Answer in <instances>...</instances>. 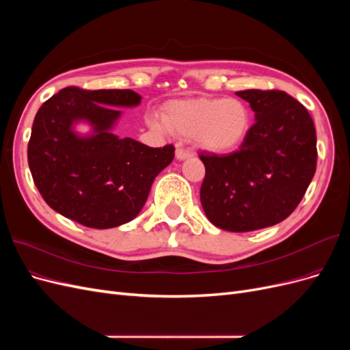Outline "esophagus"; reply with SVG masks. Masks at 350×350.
I'll return each mask as SVG.
<instances>
[{
    "instance_id": "obj_1",
    "label": "esophagus",
    "mask_w": 350,
    "mask_h": 350,
    "mask_svg": "<svg viewBox=\"0 0 350 350\" xmlns=\"http://www.w3.org/2000/svg\"><path fill=\"white\" fill-rule=\"evenodd\" d=\"M191 156H193V153L189 152V150L183 149V147H176V150H175V157L178 159V161H185V159L191 157Z\"/></svg>"
}]
</instances>
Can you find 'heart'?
Wrapping results in <instances>:
<instances>
[{"label":"heart","mask_w":350,"mask_h":350,"mask_svg":"<svg viewBox=\"0 0 350 350\" xmlns=\"http://www.w3.org/2000/svg\"><path fill=\"white\" fill-rule=\"evenodd\" d=\"M162 119L150 118L156 131H171L210 153H229L247 140L252 125L248 105L239 99L194 98L171 100L163 107Z\"/></svg>","instance_id":"1"}]
</instances>
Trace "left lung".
<instances>
[{"label": "left lung", "mask_w": 350, "mask_h": 350, "mask_svg": "<svg viewBox=\"0 0 350 350\" xmlns=\"http://www.w3.org/2000/svg\"><path fill=\"white\" fill-rule=\"evenodd\" d=\"M256 124L239 149L201 153L206 176L200 200L207 219L229 232H250L284 220L301 203L317 167L311 115L282 90H241Z\"/></svg>", "instance_id": "8db88e82"}]
</instances>
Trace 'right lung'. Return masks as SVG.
Wrapping results in <instances>:
<instances>
[{"instance_id": "obj_1", "label": "right lung", "mask_w": 350, "mask_h": 350, "mask_svg": "<svg viewBox=\"0 0 350 350\" xmlns=\"http://www.w3.org/2000/svg\"><path fill=\"white\" fill-rule=\"evenodd\" d=\"M142 96L125 90L66 88L39 108L27 146L31 176L46 204L77 224L109 229L140 213L154 178L174 161L172 144L149 147L112 130L118 108ZM86 122L81 136L73 125Z\"/></svg>"}]
</instances>
